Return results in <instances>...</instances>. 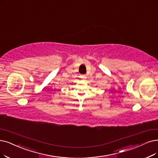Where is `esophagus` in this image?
I'll list each match as a JSON object with an SVG mask.
<instances>
[{"label": "esophagus", "instance_id": "esophagus-1", "mask_svg": "<svg viewBox=\"0 0 158 158\" xmlns=\"http://www.w3.org/2000/svg\"><path fill=\"white\" fill-rule=\"evenodd\" d=\"M80 77H81V79H84V80H85V79L87 78V77H86L85 75H81Z\"/></svg>", "mask_w": 158, "mask_h": 158}]
</instances>
